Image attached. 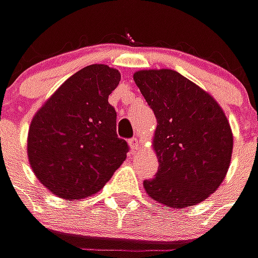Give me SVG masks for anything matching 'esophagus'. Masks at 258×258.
Here are the masks:
<instances>
[{
    "instance_id": "obj_1",
    "label": "esophagus",
    "mask_w": 258,
    "mask_h": 258,
    "mask_svg": "<svg viewBox=\"0 0 258 258\" xmlns=\"http://www.w3.org/2000/svg\"><path fill=\"white\" fill-rule=\"evenodd\" d=\"M139 146H140V140H139L137 137L130 140V147H131V150H133V152H136V150L139 149Z\"/></svg>"
}]
</instances>
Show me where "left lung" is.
Returning <instances> with one entry per match:
<instances>
[{
    "label": "left lung",
    "instance_id": "8db88e82",
    "mask_svg": "<svg viewBox=\"0 0 258 258\" xmlns=\"http://www.w3.org/2000/svg\"><path fill=\"white\" fill-rule=\"evenodd\" d=\"M156 116L152 147L159 171L143 182L150 199L171 209L196 206L228 174L234 136L220 105L174 70H140L133 76Z\"/></svg>",
    "mask_w": 258,
    "mask_h": 258
}]
</instances>
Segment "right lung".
<instances>
[{
  "instance_id": "add662e5",
  "label": "right lung",
  "mask_w": 258,
  "mask_h": 258,
  "mask_svg": "<svg viewBox=\"0 0 258 258\" xmlns=\"http://www.w3.org/2000/svg\"><path fill=\"white\" fill-rule=\"evenodd\" d=\"M121 74L105 64L87 66L61 84L33 115L27 158L40 184L64 200L87 199L103 188L127 158L116 136L108 98Z\"/></svg>"
}]
</instances>
